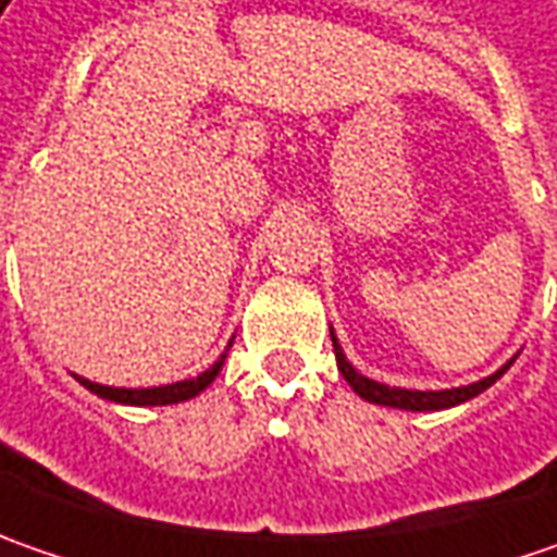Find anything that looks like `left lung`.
Here are the masks:
<instances>
[{"label":"left lung","instance_id":"left-lung-1","mask_svg":"<svg viewBox=\"0 0 557 557\" xmlns=\"http://www.w3.org/2000/svg\"><path fill=\"white\" fill-rule=\"evenodd\" d=\"M332 344H334V356H337V369L344 374V381L354 387L356 394L362 396V399H369L374 406H391V409H406V412H437V409H449V406H459V403H468L471 396L483 394L486 387H493L499 377H503L508 369H511V362L515 359H508L499 372H493L490 377H483V381H474V384H468V387H453V391H406V387H387V384H377L372 377H366V374H359L347 362V356L341 350V344H337V337L332 332Z\"/></svg>","mask_w":557,"mask_h":557}]
</instances>
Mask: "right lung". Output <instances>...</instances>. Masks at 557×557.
Returning a JSON list of instances; mask_svg holds the SVG:
<instances>
[{
    "instance_id": "right-lung-1",
    "label": "right lung",
    "mask_w": 557,
    "mask_h": 557,
    "mask_svg": "<svg viewBox=\"0 0 557 557\" xmlns=\"http://www.w3.org/2000/svg\"><path fill=\"white\" fill-rule=\"evenodd\" d=\"M228 347H232V344H228ZM223 359L225 354L220 356V362H213V366H210L207 372L198 374V377L176 381V384H163V387H136V391H129V387L96 384V381L79 377V374H74V377L86 387V391H92V394H98L101 399H111V403H123V406H173V403H185V399L198 396L207 384H213V377L223 369Z\"/></svg>"
}]
</instances>
